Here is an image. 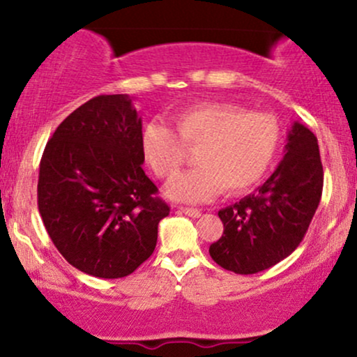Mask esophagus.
Returning a JSON list of instances; mask_svg holds the SVG:
<instances>
[{
  "label": "esophagus",
  "mask_w": 357,
  "mask_h": 357,
  "mask_svg": "<svg viewBox=\"0 0 357 357\" xmlns=\"http://www.w3.org/2000/svg\"><path fill=\"white\" fill-rule=\"evenodd\" d=\"M179 211L184 213V215L191 216V218H198V216H202V211L198 210V208H188V206H179Z\"/></svg>",
  "instance_id": "esophagus-1"
}]
</instances>
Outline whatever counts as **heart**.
Here are the masks:
<instances>
[{"mask_svg": "<svg viewBox=\"0 0 357 357\" xmlns=\"http://www.w3.org/2000/svg\"><path fill=\"white\" fill-rule=\"evenodd\" d=\"M174 129L159 121L142 130L141 149L147 166L171 179L196 149L198 167L174 179L167 195L178 202L199 203L221 191L241 195L261 181L275 161L282 127L270 114L248 112L227 102H202L174 114Z\"/></svg>", "mask_w": 357, "mask_h": 357, "instance_id": "b5f03b06", "label": "heart"}]
</instances>
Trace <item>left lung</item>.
Returning a JSON list of instances; mask_svg holds the SVG:
<instances>
[{
    "label": "left lung",
    "instance_id": "8db88e82",
    "mask_svg": "<svg viewBox=\"0 0 357 357\" xmlns=\"http://www.w3.org/2000/svg\"><path fill=\"white\" fill-rule=\"evenodd\" d=\"M317 137L294 122L284 161L253 195L218 211L223 235L210 255L221 268L250 275L284 260L304 240L322 196Z\"/></svg>",
    "mask_w": 357,
    "mask_h": 357
}]
</instances>
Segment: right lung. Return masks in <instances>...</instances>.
Segmentation results:
<instances>
[{"instance_id":"right-lung-1","label":"right lung","mask_w":357,"mask_h":357,"mask_svg":"<svg viewBox=\"0 0 357 357\" xmlns=\"http://www.w3.org/2000/svg\"><path fill=\"white\" fill-rule=\"evenodd\" d=\"M142 122L124 93L93 97L56 127L38 174V210L72 267L129 275L153 255L169 206L147 178Z\"/></svg>"}]
</instances>
